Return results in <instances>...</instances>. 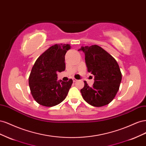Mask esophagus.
I'll return each mask as SVG.
<instances>
[{"label": "esophagus", "mask_w": 146, "mask_h": 146, "mask_svg": "<svg viewBox=\"0 0 146 146\" xmlns=\"http://www.w3.org/2000/svg\"><path fill=\"white\" fill-rule=\"evenodd\" d=\"M72 80H73V82H77V79H76L75 78H72Z\"/></svg>", "instance_id": "34e87169"}]
</instances>
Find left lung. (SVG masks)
I'll return each instance as SVG.
<instances>
[{
	"mask_svg": "<svg viewBox=\"0 0 146 146\" xmlns=\"http://www.w3.org/2000/svg\"><path fill=\"white\" fill-rule=\"evenodd\" d=\"M78 51L85 53L88 72L94 76L91 87L84 81L80 90L88 104L96 107L108 105L115 98L122 80V74L116 60L98 45L82 47Z\"/></svg>",
	"mask_w": 146,
	"mask_h": 146,
	"instance_id": "left-lung-1",
	"label": "left lung"
}]
</instances>
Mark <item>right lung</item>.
<instances>
[{"instance_id":"1","label":"right lung","mask_w":146,"mask_h":146,"mask_svg":"<svg viewBox=\"0 0 146 146\" xmlns=\"http://www.w3.org/2000/svg\"><path fill=\"white\" fill-rule=\"evenodd\" d=\"M70 48L68 44H55L39 56L33 66L29 78L33 99L44 107L60 104L67 96L73 81H57V72L65 70V54Z\"/></svg>"}]
</instances>
